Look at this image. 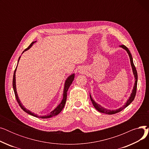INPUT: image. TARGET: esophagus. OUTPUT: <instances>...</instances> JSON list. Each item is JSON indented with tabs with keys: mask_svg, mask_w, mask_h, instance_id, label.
<instances>
[{
	"mask_svg": "<svg viewBox=\"0 0 149 149\" xmlns=\"http://www.w3.org/2000/svg\"><path fill=\"white\" fill-rule=\"evenodd\" d=\"M84 72L83 70H80V72Z\"/></svg>",
	"mask_w": 149,
	"mask_h": 149,
	"instance_id": "obj_1",
	"label": "esophagus"
}]
</instances>
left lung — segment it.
Listing matches in <instances>:
<instances>
[{"label":"left lung","instance_id":"1","mask_svg":"<svg viewBox=\"0 0 149 149\" xmlns=\"http://www.w3.org/2000/svg\"><path fill=\"white\" fill-rule=\"evenodd\" d=\"M120 46H121V48H123V49H124L125 50H126L129 56V57H130V63H131V66H132V70H133V72H134V76H135V85H134V89H133L132 91V93H131L130 95V97L129 98V99L127 100V101L126 102V103L125 104L123 107H121V108L118 109H116V110H114V111H111V110H109V109H104V107H103L102 106H101L100 105H99L98 104H97L93 100V99L92 98L91 95H90V98H91V101L93 105V106H94V107L97 109V110L98 111H99L100 112H101V113H106V114H108V115H112V114H115V113H118L120 111H121L122 110H123L124 109L126 108V107H127L133 101H134L135 97V95H136V88H137V82H138V74H137V71H136V68L134 64V61H133V58H132V55L129 50V49L127 48V47L123 45H120Z\"/></svg>","mask_w":149,"mask_h":149}]
</instances>
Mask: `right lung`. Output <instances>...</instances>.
<instances>
[{"instance_id":"right-lung-1","label":"right lung","mask_w":149,"mask_h":149,"mask_svg":"<svg viewBox=\"0 0 149 149\" xmlns=\"http://www.w3.org/2000/svg\"><path fill=\"white\" fill-rule=\"evenodd\" d=\"M35 42H33L32 43H31L30 44V45L28 47V48L24 50V51H27L28 49H29L31 48V46H32V45H33V43H35ZM24 51H23V52H24ZM23 52H22V53H23ZM20 57L19 58L18 63H19V60H20ZM16 68H17V67H16ZM16 68H15V70H14V75H13V89H14L15 96V98H16V100H17V103H18V104H19L20 107L22 108V109H23V110L25 112H26L27 113H28V114H29V115H33V116H34L37 117V118H43V119H44V118H51V117L54 116H56V115H58V113H60V112L63 110V107H64V106H65V105L66 101V98H67V92H68V91L69 88L70 87V84H72V81H73V80H74V76H75L74 74H72V75H70V76L68 78L67 80H66L65 84V88H64V92H63V98L61 103H60L56 109H55L53 111H52L49 114L47 115H45V116H37V115L34 114L33 113H31V111H29V110H27V109H26V108H25L24 106H22V103H20V100H19V97H18V96H17V91H16V86H15V71H16Z\"/></svg>"}]
</instances>
